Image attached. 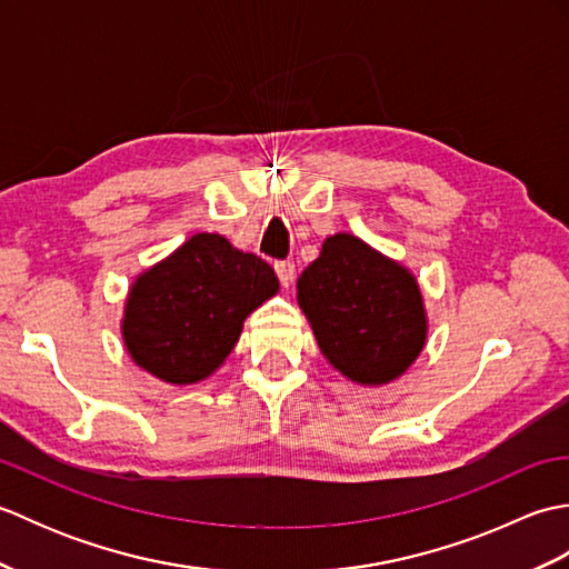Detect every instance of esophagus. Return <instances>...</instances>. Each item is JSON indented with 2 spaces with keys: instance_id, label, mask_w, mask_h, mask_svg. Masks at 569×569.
Segmentation results:
<instances>
[{
  "instance_id": "1",
  "label": "esophagus",
  "mask_w": 569,
  "mask_h": 569,
  "mask_svg": "<svg viewBox=\"0 0 569 569\" xmlns=\"http://www.w3.org/2000/svg\"><path fill=\"white\" fill-rule=\"evenodd\" d=\"M273 269H276L278 281H281L283 288L293 286V281H296V266H293L291 261H278V263L273 266Z\"/></svg>"
}]
</instances>
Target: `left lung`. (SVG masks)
Wrapping results in <instances>:
<instances>
[{"mask_svg":"<svg viewBox=\"0 0 569 569\" xmlns=\"http://www.w3.org/2000/svg\"><path fill=\"white\" fill-rule=\"evenodd\" d=\"M298 306L325 359L361 386L401 377L428 340L416 276L349 232L322 241L298 278Z\"/></svg>","mask_w":569,"mask_h":569,"instance_id":"1","label":"left lung"}]
</instances>
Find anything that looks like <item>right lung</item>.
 Listing matches in <instances>:
<instances>
[{"mask_svg": "<svg viewBox=\"0 0 569 569\" xmlns=\"http://www.w3.org/2000/svg\"><path fill=\"white\" fill-rule=\"evenodd\" d=\"M278 293L273 269L222 234H192L131 283L122 340L166 383L208 379L232 352L249 312Z\"/></svg>", "mask_w": 569, "mask_h": 569, "instance_id": "add662e5", "label": "right lung"}]
</instances>
